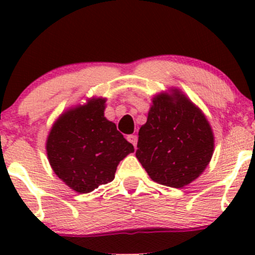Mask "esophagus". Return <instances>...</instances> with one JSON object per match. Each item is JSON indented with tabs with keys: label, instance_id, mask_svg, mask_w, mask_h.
<instances>
[{
	"label": "esophagus",
	"instance_id": "esophagus-1",
	"mask_svg": "<svg viewBox=\"0 0 255 255\" xmlns=\"http://www.w3.org/2000/svg\"><path fill=\"white\" fill-rule=\"evenodd\" d=\"M127 140L129 143H132L133 145H137V135H134V134H129V135H127Z\"/></svg>",
	"mask_w": 255,
	"mask_h": 255
}]
</instances>
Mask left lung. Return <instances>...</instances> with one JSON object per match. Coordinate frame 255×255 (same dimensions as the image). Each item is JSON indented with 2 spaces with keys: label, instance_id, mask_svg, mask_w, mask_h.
<instances>
[{
  "label": "left lung",
  "instance_id": "obj_1",
  "mask_svg": "<svg viewBox=\"0 0 255 255\" xmlns=\"http://www.w3.org/2000/svg\"><path fill=\"white\" fill-rule=\"evenodd\" d=\"M138 135L137 159L154 181L170 187H182L201 175L213 153L207 120L176 91L174 97L154 99Z\"/></svg>",
  "mask_w": 255,
  "mask_h": 255
}]
</instances>
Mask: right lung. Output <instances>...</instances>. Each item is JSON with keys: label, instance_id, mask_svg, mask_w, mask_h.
<instances>
[{"label": "right lung", "instance_id": "1", "mask_svg": "<svg viewBox=\"0 0 255 255\" xmlns=\"http://www.w3.org/2000/svg\"><path fill=\"white\" fill-rule=\"evenodd\" d=\"M105 100H92L64 113L47 140L49 163L69 187L94 191L115 179L120 161L134 148L105 118Z\"/></svg>", "mask_w": 255, "mask_h": 255}]
</instances>
